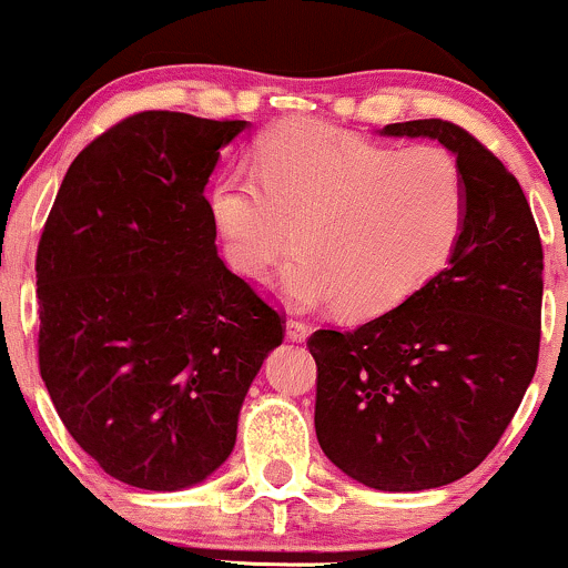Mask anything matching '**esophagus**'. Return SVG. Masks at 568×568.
<instances>
[{
	"label": "esophagus",
	"mask_w": 568,
	"mask_h": 568,
	"mask_svg": "<svg viewBox=\"0 0 568 568\" xmlns=\"http://www.w3.org/2000/svg\"><path fill=\"white\" fill-rule=\"evenodd\" d=\"M285 334H288L291 342H304V338L310 336V325L304 321H296V317H291V321L285 323Z\"/></svg>",
	"instance_id": "34e87169"
}]
</instances>
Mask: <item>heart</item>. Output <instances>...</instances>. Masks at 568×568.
Returning <instances> with one entry per match:
<instances>
[{"instance_id":"heart-1","label":"heart","mask_w":568,"mask_h":568,"mask_svg":"<svg viewBox=\"0 0 568 568\" xmlns=\"http://www.w3.org/2000/svg\"><path fill=\"white\" fill-rule=\"evenodd\" d=\"M211 211L243 277L264 280L296 243L302 256L285 270L293 302L376 321L452 264L467 230V181L443 149L400 152L296 120L264 135L256 175H221Z\"/></svg>"}]
</instances>
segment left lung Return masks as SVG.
<instances>
[{"label": "left lung", "mask_w": 568, "mask_h": 568, "mask_svg": "<svg viewBox=\"0 0 568 568\" xmlns=\"http://www.w3.org/2000/svg\"><path fill=\"white\" fill-rule=\"evenodd\" d=\"M384 135L435 139L467 181V230L425 291L361 328H321L315 433L331 462L379 491L454 484L491 454L539 361L542 240L518 179L446 120Z\"/></svg>", "instance_id": "8db88e82"}]
</instances>
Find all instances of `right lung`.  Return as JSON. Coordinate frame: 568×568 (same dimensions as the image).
I'll return each instance as SVG.
<instances>
[{
    "mask_svg": "<svg viewBox=\"0 0 568 568\" xmlns=\"http://www.w3.org/2000/svg\"><path fill=\"white\" fill-rule=\"evenodd\" d=\"M245 120L139 112L77 154L37 247L39 374L122 484L179 491L232 454L283 315L216 251L205 184Z\"/></svg>",
    "mask_w": 568,
    "mask_h": 568,
    "instance_id": "obj_1",
    "label": "right lung"
}]
</instances>
